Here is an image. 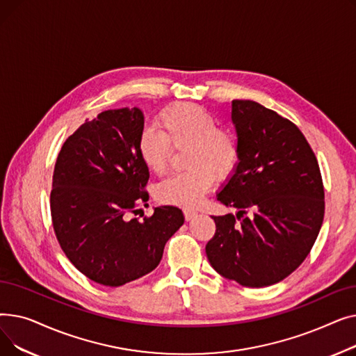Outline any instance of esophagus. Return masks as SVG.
<instances>
[{
    "label": "esophagus",
    "mask_w": 356,
    "mask_h": 356,
    "mask_svg": "<svg viewBox=\"0 0 356 356\" xmlns=\"http://www.w3.org/2000/svg\"><path fill=\"white\" fill-rule=\"evenodd\" d=\"M196 213H197V212H196L195 209H191V208H184V209H183V215H184V219H186V220H191Z\"/></svg>",
    "instance_id": "obj_1"
}]
</instances>
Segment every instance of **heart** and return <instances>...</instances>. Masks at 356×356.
<instances>
[{"mask_svg":"<svg viewBox=\"0 0 356 356\" xmlns=\"http://www.w3.org/2000/svg\"><path fill=\"white\" fill-rule=\"evenodd\" d=\"M157 128H145L138 138V156L154 175H161L172 148L188 147L189 170L165 177L157 188V197L168 204H196L218 177L229 176L239 160V145L232 131L219 127L216 117L193 102L165 108Z\"/></svg>","mask_w":356,"mask_h":356,"instance_id":"1","label":"heart"}]
</instances>
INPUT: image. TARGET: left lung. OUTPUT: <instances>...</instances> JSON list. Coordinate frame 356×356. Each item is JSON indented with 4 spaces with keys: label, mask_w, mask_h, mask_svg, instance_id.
<instances>
[{
    "label": "left lung",
    "mask_w": 356,
    "mask_h": 356,
    "mask_svg": "<svg viewBox=\"0 0 356 356\" xmlns=\"http://www.w3.org/2000/svg\"><path fill=\"white\" fill-rule=\"evenodd\" d=\"M232 122L239 161L216 197L238 212L212 216L216 232L207 255L222 277L267 287L300 266L319 235L322 175L302 131L275 111L234 99Z\"/></svg>",
    "instance_id": "obj_1"
}]
</instances>
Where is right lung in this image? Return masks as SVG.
Returning a JSON list of instances; mask_svg holds the SVG:
<instances>
[{
	"label": "right lung",
	"mask_w": 356,
	"mask_h": 356,
	"mask_svg": "<svg viewBox=\"0 0 356 356\" xmlns=\"http://www.w3.org/2000/svg\"><path fill=\"white\" fill-rule=\"evenodd\" d=\"M138 108L104 111L65 141L56 160L50 211L70 263L92 282L118 287L152 273L183 225L176 207L129 219L148 200V168L138 156Z\"/></svg>",
	"instance_id": "add662e5"
}]
</instances>
